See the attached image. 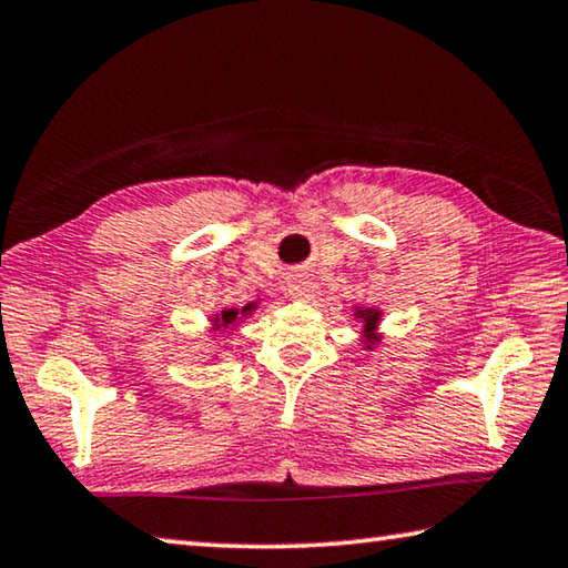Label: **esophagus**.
Here are the masks:
<instances>
[{
    "mask_svg": "<svg viewBox=\"0 0 568 568\" xmlns=\"http://www.w3.org/2000/svg\"><path fill=\"white\" fill-rule=\"evenodd\" d=\"M286 290H290L292 300H310V296H314V282L310 274L296 272V274H292L290 286H286Z\"/></svg>",
    "mask_w": 568,
    "mask_h": 568,
    "instance_id": "esophagus-1",
    "label": "esophagus"
}]
</instances>
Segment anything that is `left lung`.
Instances as JSON below:
<instances>
[{"instance_id": "left-lung-1", "label": "left lung", "mask_w": 568, "mask_h": 568, "mask_svg": "<svg viewBox=\"0 0 568 568\" xmlns=\"http://www.w3.org/2000/svg\"><path fill=\"white\" fill-rule=\"evenodd\" d=\"M359 320L366 322V329L364 332H372L374 326H376V322H379V312H376V310H364V312H359ZM369 339L374 342V336H369Z\"/></svg>"}]
</instances>
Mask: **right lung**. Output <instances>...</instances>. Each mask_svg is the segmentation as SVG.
<instances>
[{"mask_svg":"<svg viewBox=\"0 0 568 568\" xmlns=\"http://www.w3.org/2000/svg\"><path fill=\"white\" fill-rule=\"evenodd\" d=\"M246 312H252V306H244L242 314H246ZM236 316H239L236 310H226V312H222V316H216V324H219V326H226V324H232V322L236 320ZM219 318H222L223 322L219 323Z\"/></svg>","mask_w":568,"mask_h":568,"instance_id":"add662e5","label":"right lung"}]
</instances>
